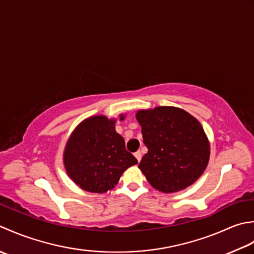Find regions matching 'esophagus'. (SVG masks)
<instances>
[{"label": "esophagus", "instance_id": "1", "mask_svg": "<svg viewBox=\"0 0 254 254\" xmlns=\"http://www.w3.org/2000/svg\"><path fill=\"white\" fill-rule=\"evenodd\" d=\"M133 154H134V157H136V159L138 160V162H140V160H141V157H142V154H141V152H140V151H137V152H134Z\"/></svg>", "mask_w": 254, "mask_h": 254}]
</instances>
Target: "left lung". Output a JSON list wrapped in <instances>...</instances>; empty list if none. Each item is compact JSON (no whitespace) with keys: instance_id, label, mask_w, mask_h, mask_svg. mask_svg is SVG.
Returning a JSON list of instances; mask_svg holds the SVG:
<instances>
[{"instance_id":"1","label":"left lung","mask_w":254,"mask_h":254,"mask_svg":"<svg viewBox=\"0 0 254 254\" xmlns=\"http://www.w3.org/2000/svg\"><path fill=\"white\" fill-rule=\"evenodd\" d=\"M136 118L148 148L139 169L152 188L175 193L195 183L210 156V144L200 123L173 106L139 110Z\"/></svg>"}]
</instances>
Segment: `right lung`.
Returning <instances> with one entry per match:
<instances>
[{"label":"right lung","instance_id":"right-lung-1","mask_svg":"<svg viewBox=\"0 0 254 254\" xmlns=\"http://www.w3.org/2000/svg\"><path fill=\"white\" fill-rule=\"evenodd\" d=\"M125 120L121 114L120 121ZM115 118H86L72 131L64 151L66 174L82 190L103 194L111 190L125 171L138 161L115 130Z\"/></svg>","mask_w":254,"mask_h":254}]
</instances>
